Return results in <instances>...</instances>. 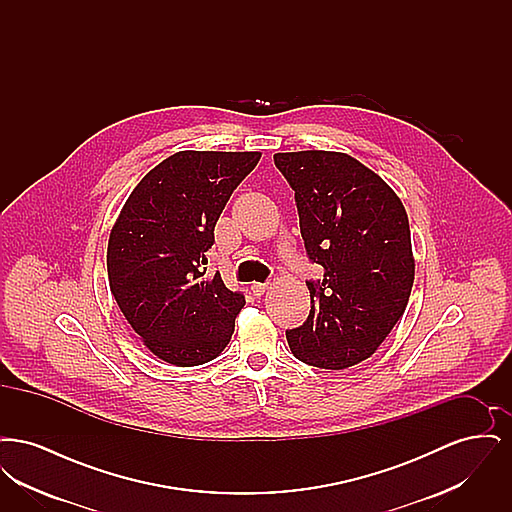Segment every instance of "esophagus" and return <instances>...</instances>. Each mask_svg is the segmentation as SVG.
I'll return each mask as SVG.
<instances>
[{
    "mask_svg": "<svg viewBox=\"0 0 512 512\" xmlns=\"http://www.w3.org/2000/svg\"><path fill=\"white\" fill-rule=\"evenodd\" d=\"M268 284H261V282H255V284H251V292L253 295H257V297H261L263 293L267 292Z\"/></svg>",
    "mask_w": 512,
    "mask_h": 512,
    "instance_id": "1",
    "label": "esophagus"
}]
</instances>
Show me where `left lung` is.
I'll use <instances>...</instances> for the list:
<instances>
[{
    "instance_id": "left-lung-1",
    "label": "left lung",
    "mask_w": 512,
    "mask_h": 512,
    "mask_svg": "<svg viewBox=\"0 0 512 512\" xmlns=\"http://www.w3.org/2000/svg\"><path fill=\"white\" fill-rule=\"evenodd\" d=\"M295 192L301 238L322 280L311 313L286 332L293 357L341 370L368 359L403 317L414 282L409 217L376 174L338 151L276 153Z\"/></svg>"
}]
</instances>
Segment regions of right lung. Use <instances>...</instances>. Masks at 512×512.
Segmentation results:
<instances>
[{"instance_id":"add662e5","label":"right lung","mask_w":512,"mask_h":512,"mask_svg":"<svg viewBox=\"0 0 512 512\" xmlns=\"http://www.w3.org/2000/svg\"><path fill=\"white\" fill-rule=\"evenodd\" d=\"M259 159V151H178L140 180L111 230V293L165 363H209L234 334L244 295L219 272L205 278L203 265L226 201Z\"/></svg>"}]
</instances>
